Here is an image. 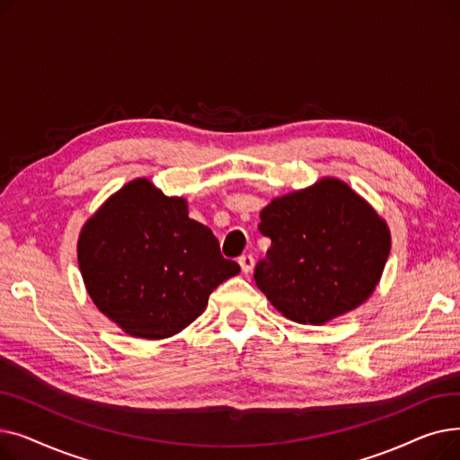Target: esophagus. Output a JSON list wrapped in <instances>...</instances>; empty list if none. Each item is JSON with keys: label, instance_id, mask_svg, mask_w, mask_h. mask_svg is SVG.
I'll return each mask as SVG.
<instances>
[{"label": "esophagus", "instance_id": "1", "mask_svg": "<svg viewBox=\"0 0 460 460\" xmlns=\"http://www.w3.org/2000/svg\"><path fill=\"white\" fill-rule=\"evenodd\" d=\"M238 262H240V269H243V272H244V274H248V272H252V270H253V264H255L253 255H250V253H246V255H240V257H238Z\"/></svg>", "mask_w": 460, "mask_h": 460}]
</instances>
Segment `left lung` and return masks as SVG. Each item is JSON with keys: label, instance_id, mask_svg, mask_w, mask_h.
Instances as JSON below:
<instances>
[{"label": "left lung", "instance_id": "8db88e82", "mask_svg": "<svg viewBox=\"0 0 460 460\" xmlns=\"http://www.w3.org/2000/svg\"><path fill=\"white\" fill-rule=\"evenodd\" d=\"M259 231L272 246L257 262L255 283L300 324H324L366 302L390 255L388 227L335 179L274 199Z\"/></svg>", "mask_w": 460, "mask_h": 460}]
</instances>
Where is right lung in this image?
Wrapping results in <instances>:
<instances>
[{"label": "right lung", "instance_id": "add662e5", "mask_svg": "<svg viewBox=\"0 0 460 460\" xmlns=\"http://www.w3.org/2000/svg\"><path fill=\"white\" fill-rule=\"evenodd\" d=\"M78 264L106 317L143 340H164L205 311L210 293L240 272L186 201L147 179L120 188L85 224Z\"/></svg>", "mask_w": 460, "mask_h": 460}]
</instances>
